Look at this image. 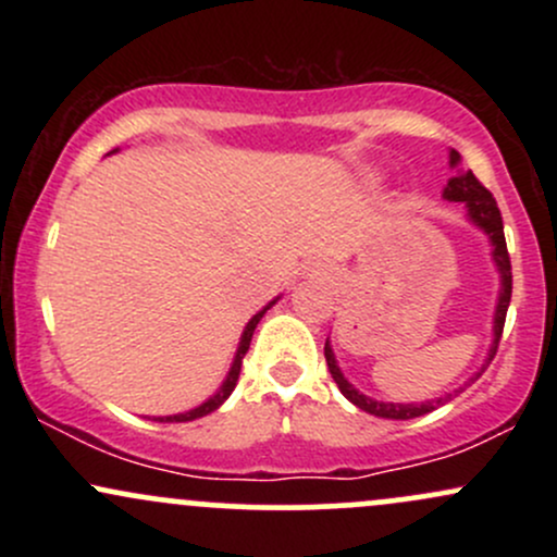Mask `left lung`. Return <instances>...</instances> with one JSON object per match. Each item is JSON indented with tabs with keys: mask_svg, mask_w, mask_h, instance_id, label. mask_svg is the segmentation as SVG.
<instances>
[{
	"mask_svg": "<svg viewBox=\"0 0 557 557\" xmlns=\"http://www.w3.org/2000/svg\"><path fill=\"white\" fill-rule=\"evenodd\" d=\"M450 168L456 170V177H450V181H447L445 190H443V198H447V201H463L466 203V212H469V220L474 222L479 230H484V233H487V238L492 243V261H495L497 272H500V296H497L495 324H492V332H495V341H492V348H490V354H487V363H484V367H482V372H484V369L490 367V361L495 359L497 343H500V337H503L505 314H508L510 293H513V274H510V257H508V246H505L503 216H500V209H497V201H495V198H492L490 190L476 181L474 172L463 168L461 154H458L456 149L450 151ZM324 359H327V369H330L332 380H335V385L341 387V393L345 395V398L354 403V406H359L361 411L372 413V417H380V419L406 421V419L424 417V413L434 411V408L443 406V403L453 400V395H458L463 389V387H458V389H453V393H447L445 398L426 400V403H382V400L367 398V395L359 393V389H356L348 380H345L343 372H341V367H337V361H335V354H332L330 341L324 343ZM482 372H479L476 376H471V382L479 380V376H482ZM471 382H469V385H471Z\"/></svg>",
	"mask_w": 557,
	"mask_h": 557,
	"instance_id": "obj_1",
	"label": "left lung"
}]
</instances>
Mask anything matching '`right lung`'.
Wrapping results in <instances>:
<instances>
[{
    "instance_id": "obj_1",
    "label": "right lung",
    "mask_w": 557,
    "mask_h": 557,
    "mask_svg": "<svg viewBox=\"0 0 557 557\" xmlns=\"http://www.w3.org/2000/svg\"><path fill=\"white\" fill-rule=\"evenodd\" d=\"M117 151V149H114ZM277 304V298L274 300H270V304L264 306V309L259 311V314H253L251 317V322L246 324V330H243V335H240V345H238V354H235V359H233V367H230V372H227V376H225V382H222V387L216 389V393L212 395V398L209 400H203L201 406H196V408H190V411H185V413H172V417H154V421H194V419H201V417H207V413H212V411H216V408L222 406V403H225L227 398H230V393H233L235 389V385H238V376H240V367H243V356H246V350H248V345H251V337H253V330H257V324L261 322V317L267 314V309H272V306Z\"/></svg>"
}]
</instances>
